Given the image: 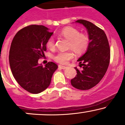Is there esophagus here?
<instances>
[{
  "label": "esophagus",
  "mask_w": 125,
  "mask_h": 125,
  "mask_svg": "<svg viewBox=\"0 0 125 125\" xmlns=\"http://www.w3.org/2000/svg\"><path fill=\"white\" fill-rule=\"evenodd\" d=\"M59 68L60 69H62V70H65V69L67 68V66H62V65H59Z\"/></svg>",
  "instance_id": "obj_1"
}]
</instances>
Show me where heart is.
Returning a JSON list of instances; mask_svg holds the SVG:
<instances>
[{"label":"heart","instance_id":"heart-1","mask_svg":"<svg viewBox=\"0 0 125 125\" xmlns=\"http://www.w3.org/2000/svg\"><path fill=\"white\" fill-rule=\"evenodd\" d=\"M61 35L70 41L68 47L75 53L80 54L87 50L89 45V38L85 34L80 33L79 31L73 27H66L60 32ZM46 46L50 50L55 47L54 39L50 37L46 42ZM74 53L71 51L59 52L54 56V60L61 64H67L69 60L74 57Z\"/></svg>","mask_w":125,"mask_h":125}]
</instances>
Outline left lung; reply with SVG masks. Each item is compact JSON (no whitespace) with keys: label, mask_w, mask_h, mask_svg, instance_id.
I'll list each match as a JSON object with an SVG mask.
<instances>
[{"label":"left lung","mask_w":125,"mask_h":125,"mask_svg":"<svg viewBox=\"0 0 125 125\" xmlns=\"http://www.w3.org/2000/svg\"><path fill=\"white\" fill-rule=\"evenodd\" d=\"M75 23L83 25L89 37L86 52L77 60L83 70L77 71V75L71 80L72 86L80 90H87L99 83L108 70L110 60V50L106 35L96 25L85 20Z\"/></svg>","instance_id":"left-lung-1"}]
</instances>
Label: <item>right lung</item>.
<instances>
[{"instance_id":"right-lung-1","label":"right lung","mask_w":125,"mask_h":125,"mask_svg":"<svg viewBox=\"0 0 125 125\" xmlns=\"http://www.w3.org/2000/svg\"><path fill=\"white\" fill-rule=\"evenodd\" d=\"M52 34L43 25H30L19 31L11 42L9 62L12 75L21 87L32 94H39L50 86L58 68L52 62L45 67L38 63Z\"/></svg>"}]
</instances>
